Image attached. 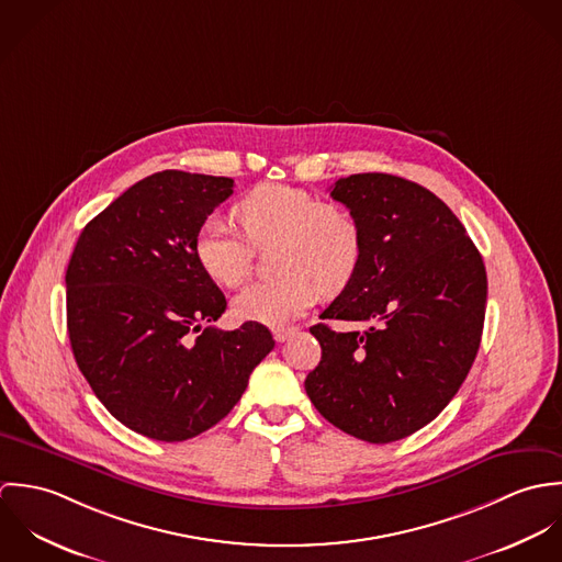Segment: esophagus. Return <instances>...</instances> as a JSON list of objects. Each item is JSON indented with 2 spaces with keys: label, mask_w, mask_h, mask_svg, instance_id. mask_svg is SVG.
<instances>
[{
  "label": "esophagus",
  "mask_w": 562,
  "mask_h": 562,
  "mask_svg": "<svg viewBox=\"0 0 562 562\" xmlns=\"http://www.w3.org/2000/svg\"><path fill=\"white\" fill-rule=\"evenodd\" d=\"M299 333V328L296 326H279V328H274L272 330V335H274V339L279 341V344H283V341H288L292 335H296Z\"/></svg>",
  "instance_id": "1"
}]
</instances>
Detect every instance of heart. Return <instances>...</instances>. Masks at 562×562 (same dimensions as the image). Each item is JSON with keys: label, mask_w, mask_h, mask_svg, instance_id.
Returning a JSON list of instances; mask_svg holds the SVG:
<instances>
[{"label": "heart", "mask_w": 562, "mask_h": 562, "mask_svg": "<svg viewBox=\"0 0 562 562\" xmlns=\"http://www.w3.org/2000/svg\"><path fill=\"white\" fill-rule=\"evenodd\" d=\"M238 232L221 216H210L194 234L199 268L218 285L238 288L252 266V248L279 241L274 279L259 281L234 299L241 322L281 326L305 314L321 296L341 292L363 259L357 218L337 203H322L303 188L263 183L234 207Z\"/></svg>", "instance_id": "heart-1"}]
</instances>
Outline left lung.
Masks as SVG:
<instances>
[{
    "label": "left lung",
    "instance_id": "8db88e82",
    "mask_svg": "<svg viewBox=\"0 0 562 562\" xmlns=\"http://www.w3.org/2000/svg\"><path fill=\"white\" fill-rule=\"evenodd\" d=\"M330 196L357 218L363 259L321 318L370 326H312L322 359L305 390L339 430L398 441L446 408L476 359L484 263L452 210L419 183L359 172L337 179Z\"/></svg>",
    "mask_w": 562,
    "mask_h": 562
}]
</instances>
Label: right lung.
Returning <instances> with one entry per match:
<instances>
[{
	"mask_svg": "<svg viewBox=\"0 0 562 562\" xmlns=\"http://www.w3.org/2000/svg\"><path fill=\"white\" fill-rule=\"evenodd\" d=\"M234 179L161 170L81 229L67 268V328L94 396L127 428L186 441L218 424L274 348L259 322L212 326L227 301L192 240Z\"/></svg>",
	"mask_w": 562,
	"mask_h": 562,
	"instance_id": "obj_1",
	"label": "right lung"
}]
</instances>
